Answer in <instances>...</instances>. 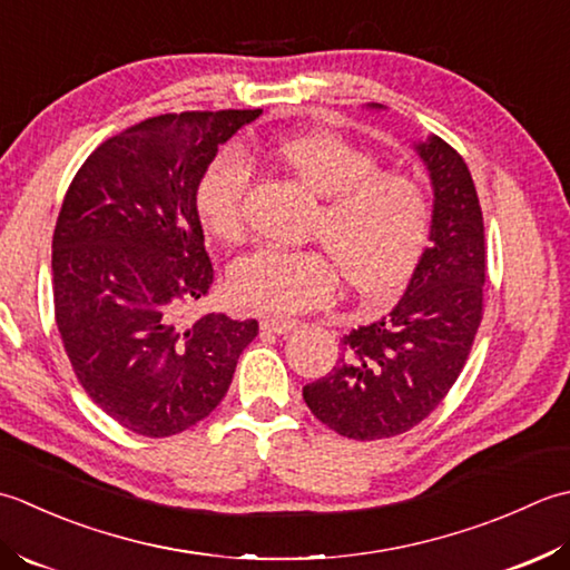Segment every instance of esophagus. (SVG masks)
Instances as JSON below:
<instances>
[{
    "instance_id": "obj_1",
    "label": "esophagus",
    "mask_w": 570,
    "mask_h": 570,
    "mask_svg": "<svg viewBox=\"0 0 570 570\" xmlns=\"http://www.w3.org/2000/svg\"><path fill=\"white\" fill-rule=\"evenodd\" d=\"M299 327L297 320H283V317H263L261 320V330L265 332H275V334H289Z\"/></svg>"
}]
</instances>
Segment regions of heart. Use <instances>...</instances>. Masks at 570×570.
<instances>
[{
  "label": "heart",
  "mask_w": 570,
  "mask_h": 570,
  "mask_svg": "<svg viewBox=\"0 0 570 570\" xmlns=\"http://www.w3.org/2000/svg\"><path fill=\"white\" fill-rule=\"evenodd\" d=\"M275 155L324 196L309 236L324 248H261L230 271V293L243 307L265 315H302L327 305L336 289V265L364 295H391L421 261L431 236V202L421 184L401 171H381L379 159L334 132L285 137ZM250 167L236 149H224L206 167L196 206L206 228L236 240L246 228Z\"/></svg>",
  "instance_id": "obj_1"
}]
</instances>
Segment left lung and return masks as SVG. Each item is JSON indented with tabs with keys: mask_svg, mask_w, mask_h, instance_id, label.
Wrapping results in <instances>:
<instances>
[{
	"mask_svg": "<svg viewBox=\"0 0 570 570\" xmlns=\"http://www.w3.org/2000/svg\"><path fill=\"white\" fill-rule=\"evenodd\" d=\"M415 153L435 196L431 248L389 317L344 334L340 364L302 389L307 409L352 440L401 435L431 415L458 381L482 322L487 250L472 174L435 135Z\"/></svg>",
	"mask_w": 570,
	"mask_h": 570,
	"instance_id": "8db88e82",
	"label": "left lung"
}]
</instances>
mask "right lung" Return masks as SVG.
<instances>
[{"mask_svg":"<svg viewBox=\"0 0 570 570\" xmlns=\"http://www.w3.org/2000/svg\"><path fill=\"white\" fill-rule=\"evenodd\" d=\"M261 110L169 112L96 147L53 230V309L90 401L147 438L196 425L224 401L255 320L181 312L208 295L196 189L218 147Z\"/></svg>","mask_w":570,"mask_h":570,"instance_id":"1","label":"right lung"}]
</instances>
